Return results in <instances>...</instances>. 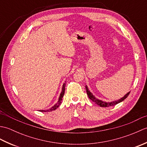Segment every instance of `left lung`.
<instances>
[{
  "instance_id": "8db88e82",
  "label": "left lung",
  "mask_w": 147,
  "mask_h": 147,
  "mask_svg": "<svg viewBox=\"0 0 147 147\" xmlns=\"http://www.w3.org/2000/svg\"><path fill=\"white\" fill-rule=\"evenodd\" d=\"M86 93H87V95H88V97L90 100H92L95 102L96 104H97L98 105L100 106V107H110V106H113V105H116L117 104H119V103L121 102L122 101H123L124 99L126 98L127 97V96L129 95V94L130 93V92H128L127 93V94H126L125 95H124L123 98H121V99L118 100H116V101H113V102H104V101H102L100 100H98L97 98H96L94 96H93V95L92 94V93L90 92V90H88V87H87L86 86Z\"/></svg>"
}]
</instances>
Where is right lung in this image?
Listing matches in <instances>:
<instances>
[{"label": "right lung", "instance_id": "obj_1", "mask_svg": "<svg viewBox=\"0 0 147 147\" xmlns=\"http://www.w3.org/2000/svg\"><path fill=\"white\" fill-rule=\"evenodd\" d=\"M65 83L63 84V86H62V92L60 94V96H59V100L57 102V103L56 104H55L53 107H52L51 109H49L47 110H41L40 111L41 112H51L52 111H54L56 109L58 108V107L59 105H61V101L62 100V98H63L64 95V92H65Z\"/></svg>", "mask_w": 147, "mask_h": 147}]
</instances>
